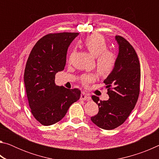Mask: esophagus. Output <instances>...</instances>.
Returning a JSON list of instances; mask_svg holds the SVG:
<instances>
[{"instance_id": "obj_1", "label": "esophagus", "mask_w": 159, "mask_h": 159, "mask_svg": "<svg viewBox=\"0 0 159 159\" xmlns=\"http://www.w3.org/2000/svg\"><path fill=\"white\" fill-rule=\"evenodd\" d=\"M80 99H83V100H89V99H90V97L85 93H82L81 95H80Z\"/></svg>"}]
</instances>
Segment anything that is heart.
<instances>
[{"mask_svg":"<svg viewBox=\"0 0 159 159\" xmlns=\"http://www.w3.org/2000/svg\"><path fill=\"white\" fill-rule=\"evenodd\" d=\"M83 45L91 55L96 57L97 71L102 76H107L114 69L116 64V55L114 52L108 50V45L104 38L101 35L94 34L86 38ZM74 53H71L69 61L71 60ZM95 76L93 74L85 75L80 79L84 85L94 81Z\"/></svg>","mask_w":159,"mask_h":159,"instance_id":"b5f03b06","label":"heart"}]
</instances>
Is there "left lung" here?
<instances>
[{"mask_svg":"<svg viewBox=\"0 0 159 159\" xmlns=\"http://www.w3.org/2000/svg\"><path fill=\"white\" fill-rule=\"evenodd\" d=\"M116 40L119 45L116 64L104 80L109 99L102 101L92 96L98 104L99 111L90 119L104 130H113L122 125L135 107L139 95L141 72L138 55L124 38L116 36Z\"/></svg>","mask_w":159,"mask_h":159,"instance_id":"1","label":"left lung"}]
</instances>
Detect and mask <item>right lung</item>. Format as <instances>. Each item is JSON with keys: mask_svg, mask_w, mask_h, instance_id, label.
<instances>
[{"mask_svg": "<svg viewBox=\"0 0 159 159\" xmlns=\"http://www.w3.org/2000/svg\"><path fill=\"white\" fill-rule=\"evenodd\" d=\"M79 33L63 32L42 37L32 48L24 80L31 114L41 124H55L80 97L78 88L55 85V74L64 70L69 45Z\"/></svg>", "mask_w": 159, "mask_h": 159, "instance_id": "right-lung-1", "label": "right lung"}]
</instances>
